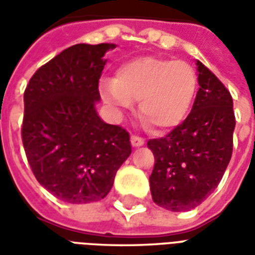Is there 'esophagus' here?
Returning <instances> with one entry per match:
<instances>
[{"label": "esophagus", "mask_w": 255, "mask_h": 255, "mask_svg": "<svg viewBox=\"0 0 255 255\" xmlns=\"http://www.w3.org/2000/svg\"><path fill=\"white\" fill-rule=\"evenodd\" d=\"M131 144H132L133 147H140V146H143L144 144V139L139 138L136 135H132V136H131Z\"/></svg>", "instance_id": "1"}]
</instances>
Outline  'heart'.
<instances>
[{"label": "heart", "instance_id": "heart-1", "mask_svg": "<svg viewBox=\"0 0 255 255\" xmlns=\"http://www.w3.org/2000/svg\"><path fill=\"white\" fill-rule=\"evenodd\" d=\"M198 76L191 64L161 56H138L119 67L116 79L101 84L104 100L115 108H131L139 100L144 126L165 132L180 126L195 100Z\"/></svg>", "mask_w": 255, "mask_h": 255}]
</instances>
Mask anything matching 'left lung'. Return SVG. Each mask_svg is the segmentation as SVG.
Here are the masks:
<instances>
[{
	"label": "left lung",
	"instance_id": "1",
	"mask_svg": "<svg viewBox=\"0 0 255 255\" xmlns=\"http://www.w3.org/2000/svg\"><path fill=\"white\" fill-rule=\"evenodd\" d=\"M198 90L190 115L164 138L150 139L151 197L171 212L197 208L219 186L230 164L235 115L230 91L197 61Z\"/></svg>",
	"mask_w": 255,
	"mask_h": 255
}]
</instances>
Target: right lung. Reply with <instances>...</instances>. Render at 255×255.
Returning a JSON list of instances; mask_svg holds the SVG:
<instances>
[{
  "instance_id": "right-lung-1",
  "label": "right lung",
  "mask_w": 255,
  "mask_h": 255,
  "mask_svg": "<svg viewBox=\"0 0 255 255\" xmlns=\"http://www.w3.org/2000/svg\"><path fill=\"white\" fill-rule=\"evenodd\" d=\"M113 43H78L36 71L24 91L21 139L41 186L68 203L100 201L131 154L129 133L97 113L98 82Z\"/></svg>"
}]
</instances>
